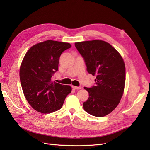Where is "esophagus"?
I'll list each match as a JSON object with an SVG mask.
<instances>
[{
	"label": "esophagus",
	"mask_w": 150,
	"mask_h": 150,
	"mask_svg": "<svg viewBox=\"0 0 150 150\" xmlns=\"http://www.w3.org/2000/svg\"><path fill=\"white\" fill-rule=\"evenodd\" d=\"M72 88H73L74 89H81V86H72Z\"/></svg>",
	"instance_id": "obj_1"
}]
</instances>
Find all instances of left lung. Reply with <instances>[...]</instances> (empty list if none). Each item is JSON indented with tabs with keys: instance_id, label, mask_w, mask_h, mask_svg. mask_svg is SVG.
Instances as JSON below:
<instances>
[{
	"instance_id": "1",
	"label": "left lung",
	"mask_w": 150,
	"mask_h": 150,
	"mask_svg": "<svg viewBox=\"0 0 150 150\" xmlns=\"http://www.w3.org/2000/svg\"><path fill=\"white\" fill-rule=\"evenodd\" d=\"M75 46L84 58L87 71L96 76L95 86L84 88L89 93L84 110L94 116H105L118 105L123 94L124 61L111 44L101 40L76 42Z\"/></svg>"
}]
</instances>
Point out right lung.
I'll return each mask as SVG.
<instances>
[{
  "label": "right lung",
  "mask_w": 150,
  "mask_h": 150,
  "mask_svg": "<svg viewBox=\"0 0 150 150\" xmlns=\"http://www.w3.org/2000/svg\"><path fill=\"white\" fill-rule=\"evenodd\" d=\"M71 47L69 43L49 40L32 46L20 67V80L25 99L35 110L51 113L62 108L71 92L70 86L52 82L58 71L61 54Z\"/></svg>",
  "instance_id": "1"
}]
</instances>
